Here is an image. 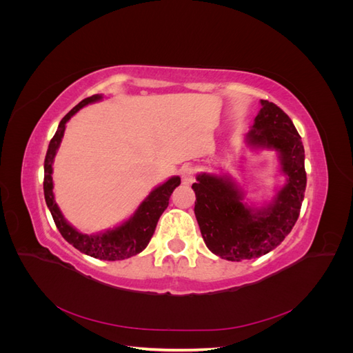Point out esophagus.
<instances>
[{
    "instance_id": "obj_1",
    "label": "esophagus",
    "mask_w": 353,
    "mask_h": 353,
    "mask_svg": "<svg viewBox=\"0 0 353 353\" xmlns=\"http://www.w3.org/2000/svg\"><path fill=\"white\" fill-rule=\"evenodd\" d=\"M181 176H183L184 184H193L196 179V170L193 168H184L183 172H181Z\"/></svg>"
}]
</instances>
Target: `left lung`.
<instances>
[{
    "label": "left lung",
    "instance_id": "8db88e82",
    "mask_svg": "<svg viewBox=\"0 0 353 353\" xmlns=\"http://www.w3.org/2000/svg\"><path fill=\"white\" fill-rule=\"evenodd\" d=\"M261 110L244 143L253 150H274L285 181L270 203H244L243 190L228 175L201 172L193 184L194 213L208 249L240 262L270 253L292 231L306 188L305 148L301 135L279 105L261 100Z\"/></svg>",
    "mask_w": 353,
    "mask_h": 353
}]
</instances>
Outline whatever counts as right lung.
<instances>
[{
	"label": "right lung",
	"mask_w": 353,
	"mask_h": 353,
	"mask_svg": "<svg viewBox=\"0 0 353 353\" xmlns=\"http://www.w3.org/2000/svg\"><path fill=\"white\" fill-rule=\"evenodd\" d=\"M103 100L101 94H95L92 97L82 100L78 105L63 117L59 123L54 137L51 138L46 162H44V196L46 203L51 212V216L56 222L60 234L68 243H70L74 249L79 252L92 256L95 259L101 261H122L131 258L134 254L143 252L148 241L153 237L157 221L160 215L165 212L169 205V197L174 193V190L181 184L179 176H170L163 184L157 185L150 191L138 209L134 212V215L122 222L112 230L103 231L99 234H83L78 231L73 225L65 219L60 208L57 206L54 193H52V163H54L56 153L60 147L61 138L65 135L66 123L70 117L78 113L83 105Z\"/></svg>",
	"instance_id": "add662e5"
}]
</instances>
